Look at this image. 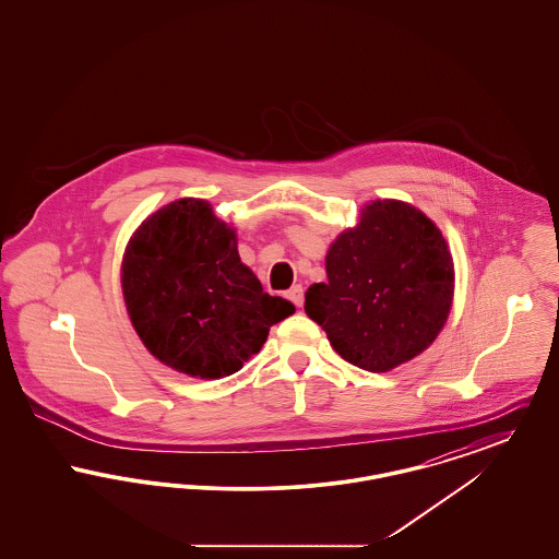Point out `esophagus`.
<instances>
[{"instance_id": "1", "label": "esophagus", "mask_w": 559, "mask_h": 559, "mask_svg": "<svg viewBox=\"0 0 559 559\" xmlns=\"http://www.w3.org/2000/svg\"><path fill=\"white\" fill-rule=\"evenodd\" d=\"M287 297L292 299L297 308H301V304H304V289L299 285H293L292 289L287 292Z\"/></svg>"}]
</instances>
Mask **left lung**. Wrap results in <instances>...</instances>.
Here are the masks:
<instances>
[{
    "mask_svg": "<svg viewBox=\"0 0 559 559\" xmlns=\"http://www.w3.org/2000/svg\"><path fill=\"white\" fill-rule=\"evenodd\" d=\"M306 314L349 365L385 372L421 354L449 319L452 258L442 233L400 201H374L326 253Z\"/></svg>",
    "mask_w": 559,
    "mask_h": 559,
    "instance_id": "8db88e82",
    "label": "left lung"
}]
</instances>
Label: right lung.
Here are the masks:
<instances>
[{
  "mask_svg": "<svg viewBox=\"0 0 559 559\" xmlns=\"http://www.w3.org/2000/svg\"><path fill=\"white\" fill-rule=\"evenodd\" d=\"M121 285L144 346L201 379L242 369L292 301L264 293L240 264L235 230L205 201L180 199L153 213L128 245Z\"/></svg>",
  "mask_w": 559,
  "mask_h": 559,
  "instance_id": "obj_1",
  "label": "right lung"
}]
</instances>
